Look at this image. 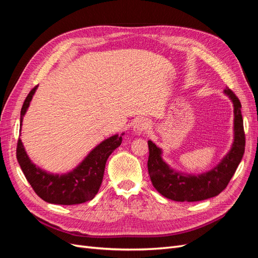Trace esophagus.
Listing matches in <instances>:
<instances>
[{
	"label": "esophagus",
	"instance_id": "34e87169",
	"mask_svg": "<svg viewBox=\"0 0 258 258\" xmlns=\"http://www.w3.org/2000/svg\"><path fill=\"white\" fill-rule=\"evenodd\" d=\"M148 127V123H147V120L145 118H143V117H141V118H138L134 124V132L135 135L137 136H140L144 134V132L146 131Z\"/></svg>",
	"mask_w": 258,
	"mask_h": 258
}]
</instances>
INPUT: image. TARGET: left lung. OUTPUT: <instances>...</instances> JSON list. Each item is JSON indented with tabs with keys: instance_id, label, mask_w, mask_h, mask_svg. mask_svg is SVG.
Instances as JSON below:
<instances>
[{
	"instance_id": "obj_1",
	"label": "left lung",
	"mask_w": 258,
	"mask_h": 258,
	"mask_svg": "<svg viewBox=\"0 0 258 258\" xmlns=\"http://www.w3.org/2000/svg\"><path fill=\"white\" fill-rule=\"evenodd\" d=\"M233 104V142L230 151L216 167L206 173L191 175L173 170L163 161L161 148L148 141L147 168L153 186L163 197L174 201H201L221 194L235 174L239 163L243 157L245 137L243 119L241 115V103L237 96L228 87L224 90Z\"/></svg>"
}]
</instances>
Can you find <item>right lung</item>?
Here are the masks:
<instances>
[{
	"mask_svg": "<svg viewBox=\"0 0 258 258\" xmlns=\"http://www.w3.org/2000/svg\"><path fill=\"white\" fill-rule=\"evenodd\" d=\"M37 86L30 91L20 112V126ZM123 136V134H121ZM115 135L97 145L72 171L64 174L48 173L31 161L22 145L17 143V160L27 181L44 201L53 205H80L95 198L102 183L105 163L110 155L121 144L122 137Z\"/></svg>",
	"mask_w": 258,
	"mask_h": 258,
	"instance_id": "obj_1",
	"label": "right lung"
}]
</instances>
